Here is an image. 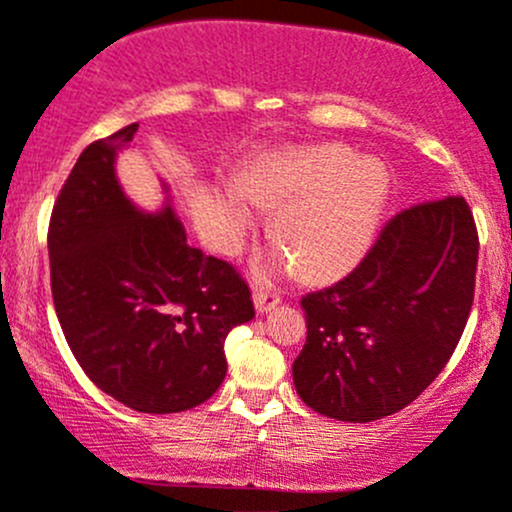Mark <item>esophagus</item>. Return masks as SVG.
I'll list each match as a JSON object with an SVG mask.
<instances>
[{"label":"esophagus","mask_w":512,"mask_h":512,"mask_svg":"<svg viewBox=\"0 0 512 512\" xmlns=\"http://www.w3.org/2000/svg\"><path fill=\"white\" fill-rule=\"evenodd\" d=\"M252 301H255V311L260 313V316H265V313L274 311V308L279 306V296L277 294H265V291H255Z\"/></svg>","instance_id":"1"}]
</instances>
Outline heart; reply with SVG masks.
<instances>
[{
	"label": "heart",
	"mask_w": 512,
	"mask_h": 512,
	"mask_svg": "<svg viewBox=\"0 0 512 512\" xmlns=\"http://www.w3.org/2000/svg\"><path fill=\"white\" fill-rule=\"evenodd\" d=\"M238 193L255 209L274 211L269 233L282 247L260 265L262 277L299 262L308 279H330L367 250L384 209L386 172L345 145L294 148L252 162L238 177ZM239 197L218 194L228 252H238L255 228Z\"/></svg>",
	"instance_id": "obj_1"
}]
</instances>
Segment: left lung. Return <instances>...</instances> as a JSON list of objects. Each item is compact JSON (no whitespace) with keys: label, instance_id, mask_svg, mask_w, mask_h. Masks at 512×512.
Instances as JSON below:
<instances>
[{"label":"left lung","instance_id":"1","mask_svg":"<svg viewBox=\"0 0 512 512\" xmlns=\"http://www.w3.org/2000/svg\"><path fill=\"white\" fill-rule=\"evenodd\" d=\"M479 235L462 196L401 211L355 272L301 299V401L372 423L413 403L445 369L474 303Z\"/></svg>","mask_w":512,"mask_h":512}]
</instances>
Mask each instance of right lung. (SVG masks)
Wrapping results in <instances>:
<instances>
[{"label": "right lung", "instance_id": "obj_1", "mask_svg": "<svg viewBox=\"0 0 512 512\" xmlns=\"http://www.w3.org/2000/svg\"><path fill=\"white\" fill-rule=\"evenodd\" d=\"M136 131L87 145L72 167L50 216V289L67 345L101 391L138 413H179L218 391L226 335L255 308L228 262L189 245L170 196L148 213L123 192L116 157Z\"/></svg>", "mask_w": 512, "mask_h": 512}]
</instances>
